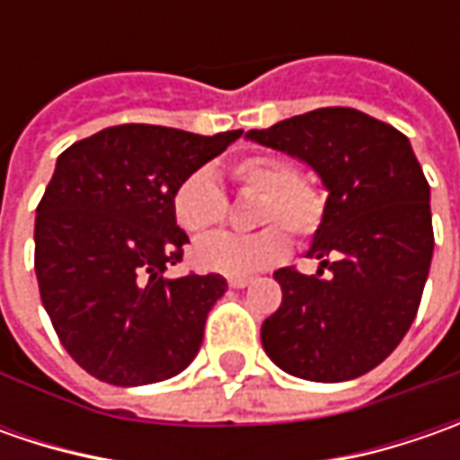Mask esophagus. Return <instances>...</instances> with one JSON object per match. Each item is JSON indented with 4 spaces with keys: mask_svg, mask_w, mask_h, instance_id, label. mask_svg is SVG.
Here are the masks:
<instances>
[{
    "mask_svg": "<svg viewBox=\"0 0 460 460\" xmlns=\"http://www.w3.org/2000/svg\"><path fill=\"white\" fill-rule=\"evenodd\" d=\"M251 281H253V279H248V276H230V279H227V284H230L233 289H245Z\"/></svg>",
    "mask_w": 460,
    "mask_h": 460,
    "instance_id": "esophagus-1",
    "label": "esophagus"
}]
</instances>
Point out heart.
<instances>
[{
    "mask_svg": "<svg viewBox=\"0 0 460 460\" xmlns=\"http://www.w3.org/2000/svg\"><path fill=\"white\" fill-rule=\"evenodd\" d=\"M230 179L240 191L258 194L253 222L266 225L248 235L215 233L191 248L197 269L222 276H251L281 263L289 253V235L314 238L325 222V194L305 179L292 161L279 155H248L230 166ZM171 209L176 225L189 235H202L220 225L227 212V199L217 179L207 171H191L173 194Z\"/></svg>",
    "mask_w": 460,
    "mask_h": 460,
    "instance_id": "1",
    "label": "heart"
}]
</instances>
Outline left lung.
Segmentation results:
<instances>
[{"label":"left lung","mask_w":460,"mask_h":460,"mask_svg":"<svg viewBox=\"0 0 460 460\" xmlns=\"http://www.w3.org/2000/svg\"><path fill=\"white\" fill-rule=\"evenodd\" d=\"M245 137L305 161L327 189L325 222L307 253L320 271H276L281 307L261 325L263 350L299 379L363 376L410 330L433 261L430 186L412 146L350 107H323Z\"/></svg>","instance_id":"left-lung-1"}]
</instances>
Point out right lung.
Here are the masks:
<instances>
[{
	"label": "right lung",
	"instance_id": "add662e5",
	"mask_svg": "<svg viewBox=\"0 0 460 460\" xmlns=\"http://www.w3.org/2000/svg\"><path fill=\"white\" fill-rule=\"evenodd\" d=\"M240 135L115 125L58 155L35 217V274L63 348L99 381L155 384L199 353L227 281L164 276L189 243L171 194Z\"/></svg>",
	"mask_w": 460,
	"mask_h": 460
}]
</instances>
